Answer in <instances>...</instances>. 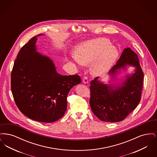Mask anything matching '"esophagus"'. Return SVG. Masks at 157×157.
Listing matches in <instances>:
<instances>
[{"instance_id": "1", "label": "esophagus", "mask_w": 157, "mask_h": 157, "mask_svg": "<svg viewBox=\"0 0 157 157\" xmlns=\"http://www.w3.org/2000/svg\"><path fill=\"white\" fill-rule=\"evenodd\" d=\"M82 81H83V82L84 83H88V79L87 76H84Z\"/></svg>"}]
</instances>
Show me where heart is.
I'll use <instances>...</instances> for the list:
<instances>
[{"mask_svg":"<svg viewBox=\"0 0 157 157\" xmlns=\"http://www.w3.org/2000/svg\"><path fill=\"white\" fill-rule=\"evenodd\" d=\"M109 40L98 38L78 46L74 60L78 64L90 65V72L94 75H104L111 67L117 56V48Z\"/></svg>","mask_w":157,"mask_h":157,"instance_id":"heart-1","label":"heart"}]
</instances>
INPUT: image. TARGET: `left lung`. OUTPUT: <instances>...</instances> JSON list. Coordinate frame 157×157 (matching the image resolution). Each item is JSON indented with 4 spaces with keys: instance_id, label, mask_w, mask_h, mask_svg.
Instances as JSON below:
<instances>
[{
    "instance_id": "1",
    "label": "left lung",
    "mask_w": 157,
    "mask_h": 157,
    "mask_svg": "<svg viewBox=\"0 0 157 157\" xmlns=\"http://www.w3.org/2000/svg\"><path fill=\"white\" fill-rule=\"evenodd\" d=\"M127 65L136 67L135 73L127 76L122 86L112 87L105 85L95 78L90 83V104L92 111L104 122H115L124 120L134 110L141 98L144 73L136 53L125 48L117 63L109 72L115 77L117 70Z\"/></svg>"
}]
</instances>
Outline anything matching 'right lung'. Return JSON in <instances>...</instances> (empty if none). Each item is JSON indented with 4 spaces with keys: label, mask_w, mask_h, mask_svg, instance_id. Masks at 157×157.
<instances>
[{
    "label": "right lung",
    "mask_w": 157,
    "mask_h": 157,
    "mask_svg": "<svg viewBox=\"0 0 157 157\" xmlns=\"http://www.w3.org/2000/svg\"><path fill=\"white\" fill-rule=\"evenodd\" d=\"M40 35L31 38L18 53L11 72V90L21 112L32 120L49 123L63 116L68 93L81 79L78 75L59 74L52 60L36 52Z\"/></svg>",
    "instance_id": "obj_1"
}]
</instances>
